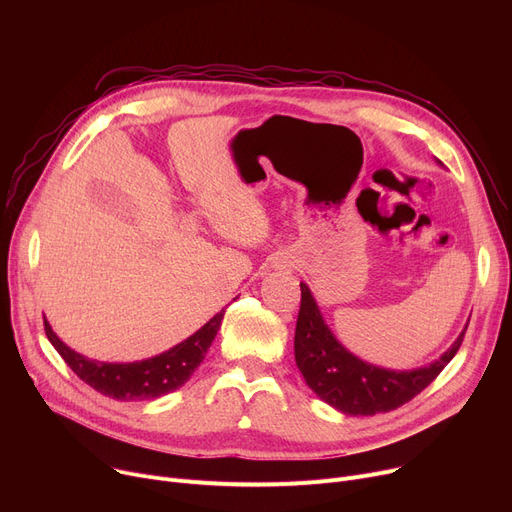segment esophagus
<instances>
[{"mask_svg": "<svg viewBox=\"0 0 512 512\" xmlns=\"http://www.w3.org/2000/svg\"><path fill=\"white\" fill-rule=\"evenodd\" d=\"M288 263H290V265H292V261H288Z\"/></svg>", "mask_w": 512, "mask_h": 512, "instance_id": "esophagus-1", "label": "esophagus"}]
</instances>
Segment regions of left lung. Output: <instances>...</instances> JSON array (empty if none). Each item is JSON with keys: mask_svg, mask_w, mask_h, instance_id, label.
Instances as JSON below:
<instances>
[{"mask_svg": "<svg viewBox=\"0 0 512 512\" xmlns=\"http://www.w3.org/2000/svg\"><path fill=\"white\" fill-rule=\"evenodd\" d=\"M465 330L432 365L413 371L382 369L346 351L326 326L309 286L301 284L294 359L307 386L334 409L346 415L388 413L415 398L438 378L461 348Z\"/></svg>", "mask_w": 512, "mask_h": 512, "instance_id": "obj_1", "label": "left lung"}]
</instances>
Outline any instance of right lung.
<instances>
[{
    "label": "right lung",
    "mask_w": 512,
    "mask_h": 512,
    "mask_svg": "<svg viewBox=\"0 0 512 512\" xmlns=\"http://www.w3.org/2000/svg\"><path fill=\"white\" fill-rule=\"evenodd\" d=\"M224 313L226 311L222 309L213 319H209L199 332L176 344L170 351L134 363H101L87 359L74 353L72 348H68L56 334H53L47 319L43 324L45 334L53 348H56L60 357L78 378L89 384L93 390L116 400H153L178 390L182 384L188 382L193 371L205 359L215 334H218L222 326Z\"/></svg>",
    "instance_id": "obj_1"
}]
</instances>
